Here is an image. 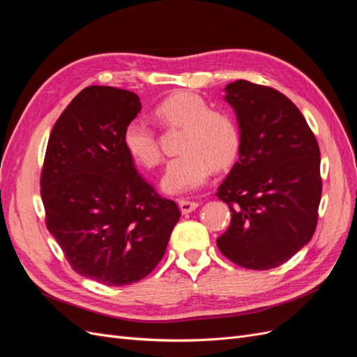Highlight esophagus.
Segmentation results:
<instances>
[{
    "instance_id": "obj_1",
    "label": "esophagus",
    "mask_w": 357,
    "mask_h": 357,
    "mask_svg": "<svg viewBox=\"0 0 357 357\" xmlns=\"http://www.w3.org/2000/svg\"><path fill=\"white\" fill-rule=\"evenodd\" d=\"M178 205H180V210L183 214H188V213H192L193 210H195L199 202L197 201H190V199H178Z\"/></svg>"
}]
</instances>
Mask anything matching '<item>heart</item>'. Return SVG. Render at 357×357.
I'll list each match as a JSON object with an SVG mask.
<instances>
[{
	"mask_svg": "<svg viewBox=\"0 0 357 357\" xmlns=\"http://www.w3.org/2000/svg\"><path fill=\"white\" fill-rule=\"evenodd\" d=\"M156 122L164 128L183 129L180 156L171 159L162 177V188L169 193H183L202 186L213 168L225 169L238 158L241 132L235 119L214 110L202 96L180 91L155 107ZM123 146L137 164L155 168L162 152L156 131L142 119H134L123 131Z\"/></svg>",
	"mask_w": 357,
	"mask_h": 357,
	"instance_id": "1",
	"label": "heart"
}]
</instances>
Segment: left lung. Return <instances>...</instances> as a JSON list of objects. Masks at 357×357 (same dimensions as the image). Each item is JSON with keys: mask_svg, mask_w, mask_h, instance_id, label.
Masks as SVG:
<instances>
[{"mask_svg": "<svg viewBox=\"0 0 357 357\" xmlns=\"http://www.w3.org/2000/svg\"><path fill=\"white\" fill-rule=\"evenodd\" d=\"M226 93L238 117L241 149L215 193L231 210L218 247L231 262L264 271L289 261L314 235L320 149L305 117L282 92L236 80Z\"/></svg>", "mask_w": 357, "mask_h": 357, "instance_id": "1", "label": "left lung"}]
</instances>
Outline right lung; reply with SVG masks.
I'll use <instances>...</instances> for the list:
<instances>
[{"label": "right lung", "instance_id": "add662e5", "mask_svg": "<svg viewBox=\"0 0 357 357\" xmlns=\"http://www.w3.org/2000/svg\"><path fill=\"white\" fill-rule=\"evenodd\" d=\"M139 110L134 92L88 86L53 126L41 168L49 232L75 273L105 286L152 273L181 215L123 146L125 128Z\"/></svg>", "mask_w": 357, "mask_h": 357}]
</instances>
